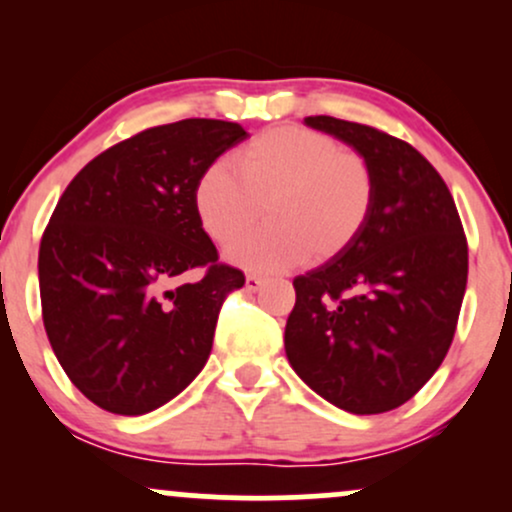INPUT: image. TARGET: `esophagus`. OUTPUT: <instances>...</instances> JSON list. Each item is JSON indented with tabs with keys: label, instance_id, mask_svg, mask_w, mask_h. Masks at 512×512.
<instances>
[{
	"label": "esophagus",
	"instance_id": "esophagus-1",
	"mask_svg": "<svg viewBox=\"0 0 512 512\" xmlns=\"http://www.w3.org/2000/svg\"><path fill=\"white\" fill-rule=\"evenodd\" d=\"M262 286H264V279H262V276H257V274H248V279H245V289L255 293V291H260Z\"/></svg>",
	"mask_w": 512,
	"mask_h": 512
}]
</instances>
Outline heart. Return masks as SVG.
Returning a JSON list of instances; mask_svg holds the SVG:
<instances>
[{"instance_id": "1", "label": "heart", "mask_w": 512, "mask_h": 512, "mask_svg": "<svg viewBox=\"0 0 512 512\" xmlns=\"http://www.w3.org/2000/svg\"><path fill=\"white\" fill-rule=\"evenodd\" d=\"M375 175L356 151L296 125L264 129L226 161L211 163L195 187L204 231L219 245L236 243L260 221L269 226L236 245L231 260L276 272L342 255L366 226Z\"/></svg>"}]
</instances>
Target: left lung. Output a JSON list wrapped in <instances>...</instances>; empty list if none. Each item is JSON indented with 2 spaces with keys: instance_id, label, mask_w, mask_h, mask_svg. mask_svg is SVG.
Masks as SVG:
<instances>
[{
  "instance_id": "left-lung-1",
  "label": "left lung",
  "mask_w": 512,
  "mask_h": 512,
  "mask_svg": "<svg viewBox=\"0 0 512 512\" xmlns=\"http://www.w3.org/2000/svg\"><path fill=\"white\" fill-rule=\"evenodd\" d=\"M368 161L375 202L342 255L296 276L284 346L305 385L351 414L402 407L436 373L467 289V238L448 185L380 129L305 117Z\"/></svg>"
}]
</instances>
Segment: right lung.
Listing matches in <instances>:
<instances>
[{
    "instance_id": "obj_1",
    "label": "right lung",
    "mask_w": 512,
    "mask_h": 512,
    "mask_svg": "<svg viewBox=\"0 0 512 512\" xmlns=\"http://www.w3.org/2000/svg\"><path fill=\"white\" fill-rule=\"evenodd\" d=\"M245 137L238 122L204 117L144 129L86 163L52 211L38 255L43 325L64 373L101 409L154 411L207 363L221 305L245 274L219 262L195 187Z\"/></svg>"
}]
</instances>
